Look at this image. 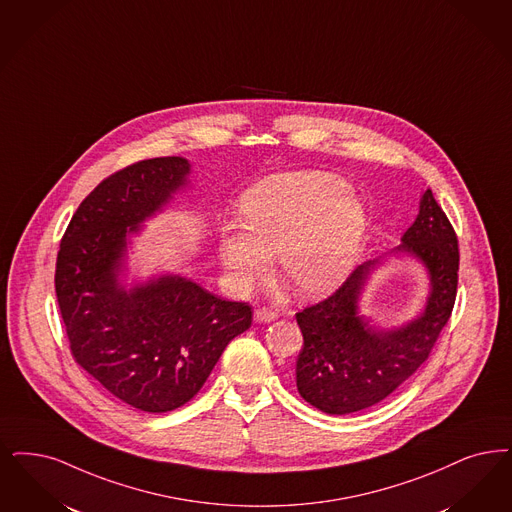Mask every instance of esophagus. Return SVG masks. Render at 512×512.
<instances>
[{
  "instance_id": "esophagus-1",
  "label": "esophagus",
  "mask_w": 512,
  "mask_h": 512,
  "mask_svg": "<svg viewBox=\"0 0 512 512\" xmlns=\"http://www.w3.org/2000/svg\"><path fill=\"white\" fill-rule=\"evenodd\" d=\"M253 318H255V322H259V324H270V322H274V320L278 318V314H276L274 310H270V308H257V310L253 312Z\"/></svg>"
}]
</instances>
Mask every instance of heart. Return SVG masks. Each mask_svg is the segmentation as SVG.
I'll list each match as a JSON object with an SVG mask.
<instances>
[{"mask_svg": "<svg viewBox=\"0 0 512 512\" xmlns=\"http://www.w3.org/2000/svg\"><path fill=\"white\" fill-rule=\"evenodd\" d=\"M242 226L221 234L230 284L247 289L280 272L303 297H322L356 265L366 238V209L348 184L322 171H291L253 184L240 198Z\"/></svg>", "mask_w": 512, "mask_h": 512, "instance_id": "1", "label": "heart"}]
</instances>
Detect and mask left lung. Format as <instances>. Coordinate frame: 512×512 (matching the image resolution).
Here are the masks:
<instances>
[{
	"label": "left lung",
	"mask_w": 512,
	"mask_h": 512,
	"mask_svg": "<svg viewBox=\"0 0 512 512\" xmlns=\"http://www.w3.org/2000/svg\"><path fill=\"white\" fill-rule=\"evenodd\" d=\"M392 255H409L429 274L421 314L400 328H379L358 312L360 295L381 259L358 266L343 286L318 305L297 312L305 345L299 352L297 390L310 406L345 415L375 406L429 358L450 320L457 295V236L432 192L425 190L413 225Z\"/></svg>",
	"instance_id": "8db88e82"
}]
</instances>
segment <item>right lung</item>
<instances>
[{
  "label": "right lung",
  "mask_w": 512,
  "mask_h": 512,
  "mask_svg": "<svg viewBox=\"0 0 512 512\" xmlns=\"http://www.w3.org/2000/svg\"><path fill=\"white\" fill-rule=\"evenodd\" d=\"M188 175L181 156L110 175L74 213L57 257L55 291L74 360L110 394L148 413L192 400L253 318L247 303L215 297L179 274L123 284L131 236Z\"/></svg>",
  "instance_id": "add662e5"
}]
</instances>
